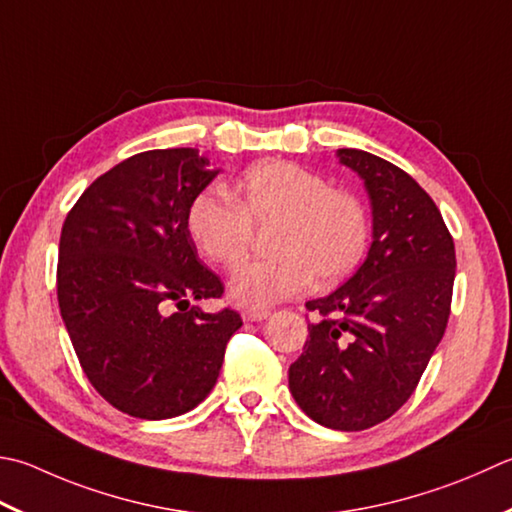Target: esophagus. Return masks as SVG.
Masks as SVG:
<instances>
[{
	"label": "esophagus",
	"instance_id": "1",
	"mask_svg": "<svg viewBox=\"0 0 512 512\" xmlns=\"http://www.w3.org/2000/svg\"><path fill=\"white\" fill-rule=\"evenodd\" d=\"M270 315V310H259V308H248L242 313L244 322H262V319H266Z\"/></svg>",
	"mask_w": 512,
	"mask_h": 512
}]
</instances>
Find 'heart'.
I'll return each instance as SVG.
<instances>
[{
    "label": "heart",
    "mask_w": 512,
    "mask_h": 512,
    "mask_svg": "<svg viewBox=\"0 0 512 512\" xmlns=\"http://www.w3.org/2000/svg\"><path fill=\"white\" fill-rule=\"evenodd\" d=\"M268 226H273L268 233L273 255L242 268L230 282L239 304L282 302L302 293L310 279L319 288L344 282L362 264L370 237L366 208L355 195L279 159L248 168L233 197L202 190L186 210L190 239L226 270L246 262L255 228Z\"/></svg>",
    "instance_id": "obj_1"
}]
</instances>
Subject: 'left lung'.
<instances>
[{"instance_id": "obj_1", "label": "left lung", "mask_w": 512, "mask_h": 512, "mask_svg": "<svg viewBox=\"0 0 512 512\" xmlns=\"http://www.w3.org/2000/svg\"><path fill=\"white\" fill-rule=\"evenodd\" d=\"M337 155L364 179L373 244L344 286L306 302L315 322L288 386L317 424L366 430L408 402L442 342L455 242L433 199L402 168L357 148Z\"/></svg>"}]
</instances>
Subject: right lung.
Instances as JSON below:
<instances>
[{
    "instance_id": "1",
    "label": "right lung",
    "mask_w": 512,
    "mask_h": 512,
    "mask_svg": "<svg viewBox=\"0 0 512 512\" xmlns=\"http://www.w3.org/2000/svg\"><path fill=\"white\" fill-rule=\"evenodd\" d=\"M215 175L197 148L146 150L99 175L64 219L59 310L88 382L130 417L204 402L242 326L233 308L188 304L224 295L186 228L190 199Z\"/></svg>"
}]
</instances>
